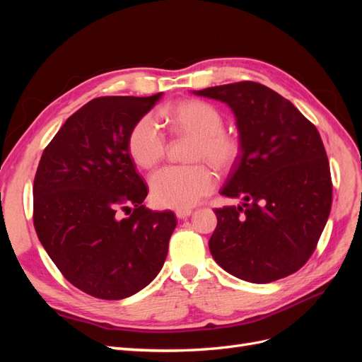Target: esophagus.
<instances>
[{
	"instance_id": "34e87169",
	"label": "esophagus",
	"mask_w": 362,
	"mask_h": 362,
	"mask_svg": "<svg viewBox=\"0 0 362 362\" xmlns=\"http://www.w3.org/2000/svg\"><path fill=\"white\" fill-rule=\"evenodd\" d=\"M193 211L189 210V208H184V210H177L175 211V214H177L178 218H187Z\"/></svg>"
}]
</instances>
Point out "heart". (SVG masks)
Segmentation results:
<instances>
[{
	"mask_svg": "<svg viewBox=\"0 0 362 362\" xmlns=\"http://www.w3.org/2000/svg\"><path fill=\"white\" fill-rule=\"evenodd\" d=\"M168 122L177 136L193 139L192 161H208L218 170L231 169L240 156V141L225 128L223 115L211 104L192 100L168 108ZM166 137L156 119L144 116L131 128L128 152L140 168H154L166 152ZM151 196L161 208L184 210L199 202L216 187L213 170L202 163L166 166L149 180Z\"/></svg>",
	"mask_w": 362,
	"mask_h": 362,
	"instance_id": "1",
	"label": "heart"
}]
</instances>
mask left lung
<instances>
[{
	"label": "left lung",
	"instance_id": "left-lung-1",
	"mask_svg": "<svg viewBox=\"0 0 362 362\" xmlns=\"http://www.w3.org/2000/svg\"><path fill=\"white\" fill-rule=\"evenodd\" d=\"M194 93L231 107L242 149L221 193L243 202L216 208L217 226L208 242L213 258L254 284L298 272L319 243L332 204L319 131L288 100L259 83Z\"/></svg>",
	"mask_w": 362,
	"mask_h": 362
}]
</instances>
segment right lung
<instances>
[{
    "mask_svg": "<svg viewBox=\"0 0 362 362\" xmlns=\"http://www.w3.org/2000/svg\"><path fill=\"white\" fill-rule=\"evenodd\" d=\"M160 98H95L68 117L39 161L36 234L62 275L98 299L145 288L161 270L177 226L172 211L144 205L148 187L128 152L131 128ZM119 211L129 216L119 218Z\"/></svg>",
    "mask_w": 362,
    "mask_h": 362,
    "instance_id": "1",
    "label": "right lung"
}]
</instances>
